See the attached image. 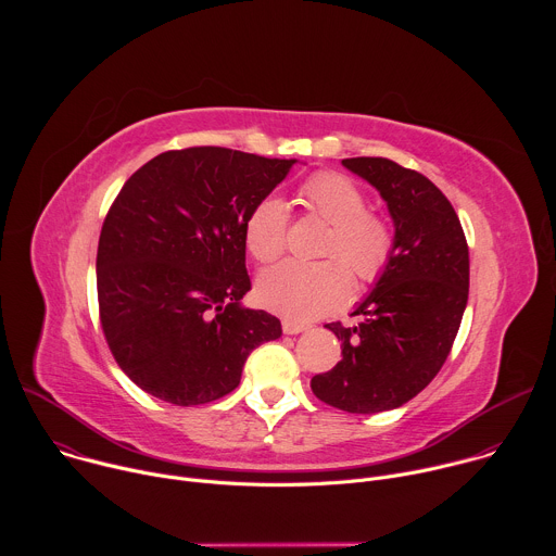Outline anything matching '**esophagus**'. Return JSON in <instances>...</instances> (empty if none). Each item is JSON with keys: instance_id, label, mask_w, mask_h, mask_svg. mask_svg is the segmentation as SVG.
Masks as SVG:
<instances>
[{"instance_id": "esophagus-1", "label": "esophagus", "mask_w": 556, "mask_h": 556, "mask_svg": "<svg viewBox=\"0 0 556 556\" xmlns=\"http://www.w3.org/2000/svg\"><path fill=\"white\" fill-rule=\"evenodd\" d=\"M281 330H283V334H299V332L307 330V326H305V324H301V321L283 319V321H281Z\"/></svg>"}]
</instances>
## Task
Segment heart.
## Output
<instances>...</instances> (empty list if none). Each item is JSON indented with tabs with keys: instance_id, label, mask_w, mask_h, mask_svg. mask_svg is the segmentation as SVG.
<instances>
[{
	"instance_id": "heart-1",
	"label": "heart",
	"mask_w": 556,
	"mask_h": 556,
	"mask_svg": "<svg viewBox=\"0 0 556 556\" xmlns=\"http://www.w3.org/2000/svg\"><path fill=\"white\" fill-rule=\"evenodd\" d=\"M307 211L332 230L316 264L283 262L257 279V299L292 321H312L341 307L352 292V275L369 286L391 266L395 235L391 224L367 208L363 189L343 174H312L299 189ZM288 211L281 198L264 195L244 219L247 251L260 264H273L286 251Z\"/></svg>"
}]
</instances>
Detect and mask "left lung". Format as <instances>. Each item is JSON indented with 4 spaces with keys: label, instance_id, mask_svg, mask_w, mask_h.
<instances>
[{
    "label": "left lung",
    "instance_id": "left-lung-1",
    "mask_svg": "<svg viewBox=\"0 0 556 556\" xmlns=\"http://www.w3.org/2000/svg\"><path fill=\"white\" fill-rule=\"evenodd\" d=\"M343 167L387 202L395 253L352 312L361 324L326 326L343 358L309 387L330 407L378 414L409 403L442 369L468 301V247L455 208L422 174L387 157H345Z\"/></svg>",
    "mask_w": 556,
    "mask_h": 556
}]
</instances>
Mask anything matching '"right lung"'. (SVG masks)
Instances as JSON below:
<instances>
[{
  "mask_svg": "<svg viewBox=\"0 0 556 556\" xmlns=\"http://www.w3.org/2000/svg\"><path fill=\"white\" fill-rule=\"evenodd\" d=\"M296 161L226 147L151 157L121 189L99 237L101 328L118 367L178 407L240 384L277 316L242 305L251 290L244 219Z\"/></svg>",
  "mask_w": 556,
  "mask_h": 556,
  "instance_id": "obj_1",
  "label": "right lung"
}]
</instances>
